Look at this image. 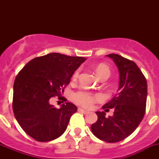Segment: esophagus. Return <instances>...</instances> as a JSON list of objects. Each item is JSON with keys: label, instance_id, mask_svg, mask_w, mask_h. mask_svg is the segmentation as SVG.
Here are the masks:
<instances>
[{"label": "esophagus", "instance_id": "obj_1", "mask_svg": "<svg viewBox=\"0 0 159 159\" xmlns=\"http://www.w3.org/2000/svg\"><path fill=\"white\" fill-rule=\"evenodd\" d=\"M78 111H79L82 112V113H84V114H88V113H89V112H88V111L84 110V109H82V108H80V107L78 108Z\"/></svg>", "mask_w": 159, "mask_h": 159}]
</instances>
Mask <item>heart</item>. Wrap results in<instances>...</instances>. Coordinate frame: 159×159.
I'll return each mask as SVG.
<instances>
[{
	"label": "heart",
	"mask_w": 159,
	"mask_h": 159,
	"mask_svg": "<svg viewBox=\"0 0 159 159\" xmlns=\"http://www.w3.org/2000/svg\"><path fill=\"white\" fill-rule=\"evenodd\" d=\"M80 73V68L75 70L72 75V80L74 82L78 80ZM96 73L98 76L101 79H107L111 75L110 68L106 64H100L97 66ZM74 101L77 104L80 105L86 108H91L96 102L103 100V95L100 93H92V92L85 91V90H80L75 92L73 95Z\"/></svg>",
	"instance_id": "1"
}]
</instances>
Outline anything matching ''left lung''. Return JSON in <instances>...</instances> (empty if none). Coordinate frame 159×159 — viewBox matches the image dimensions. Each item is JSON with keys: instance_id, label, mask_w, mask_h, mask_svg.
Returning a JSON list of instances; mask_svg holds the SVG:
<instances>
[{"instance_id": "obj_1", "label": "left lung", "mask_w": 159, "mask_h": 159, "mask_svg": "<svg viewBox=\"0 0 159 159\" xmlns=\"http://www.w3.org/2000/svg\"><path fill=\"white\" fill-rule=\"evenodd\" d=\"M107 57L111 58L119 68V92L102 107L105 111L113 108V116L107 118L105 112L97 111L98 119L91 129L99 139L107 143H117L130 135L144 117L147 83L134 61L118 54H109Z\"/></svg>"}]
</instances>
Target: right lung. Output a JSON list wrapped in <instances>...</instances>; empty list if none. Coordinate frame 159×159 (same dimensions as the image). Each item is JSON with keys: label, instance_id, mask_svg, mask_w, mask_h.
<instances>
[{"label": "right lung", "instance_id": "add662e5", "mask_svg": "<svg viewBox=\"0 0 159 159\" xmlns=\"http://www.w3.org/2000/svg\"><path fill=\"white\" fill-rule=\"evenodd\" d=\"M86 59L49 53L30 60L19 71L13 85L12 109L21 128L38 142L64 134L77 107L64 97L60 108L50 104L69 84L73 73Z\"/></svg>", "mask_w": 159, "mask_h": 159}]
</instances>
